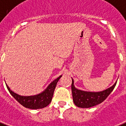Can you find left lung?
<instances>
[{
  "mask_svg": "<svg viewBox=\"0 0 126 126\" xmlns=\"http://www.w3.org/2000/svg\"><path fill=\"white\" fill-rule=\"evenodd\" d=\"M116 82L109 88L99 92H90L79 90L75 87L72 79V92L73 100L75 105L80 108H90L100 104L108 97L114 89Z\"/></svg>",
  "mask_w": 126,
  "mask_h": 126,
  "instance_id": "obj_1",
  "label": "left lung"
}]
</instances>
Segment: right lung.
<instances>
[{"label":"right lung","instance_id":"1","mask_svg":"<svg viewBox=\"0 0 126 126\" xmlns=\"http://www.w3.org/2000/svg\"><path fill=\"white\" fill-rule=\"evenodd\" d=\"M62 76L57 78L53 81L50 83L47 88L39 94L32 95V96H21L16 93L6 85L8 90L12 96L20 103L22 106L30 109H40L45 108L49 105L52 100L54 89L56 88V84Z\"/></svg>","mask_w":126,"mask_h":126}]
</instances>
